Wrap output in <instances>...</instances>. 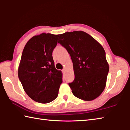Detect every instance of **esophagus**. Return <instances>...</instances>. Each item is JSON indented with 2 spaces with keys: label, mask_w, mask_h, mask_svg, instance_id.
<instances>
[{
  "label": "esophagus",
  "mask_w": 130,
  "mask_h": 130,
  "mask_svg": "<svg viewBox=\"0 0 130 130\" xmlns=\"http://www.w3.org/2000/svg\"><path fill=\"white\" fill-rule=\"evenodd\" d=\"M62 72H63V73H65V70L64 69H62Z\"/></svg>",
  "instance_id": "esophagus-1"
}]
</instances>
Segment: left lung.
I'll return each mask as SVG.
<instances>
[{
  "label": "left lung",
  "mask_w": 130,
  "mask_h": 130,
  "mask_svg": "<svg viewBox=\"0 0 130 130\" xmlns=\"http://www.w3.org/2000/svg\"><path fill=\"white\" fill-rule=\"evenodd\" d=\"M58 39L73 62L74 79L69 83L72 93L81 100L95 99L104 91L109 72L104 49L84 31L67 32Z\"/></svg>",
  "instance_id": "1"
}]
</instances>
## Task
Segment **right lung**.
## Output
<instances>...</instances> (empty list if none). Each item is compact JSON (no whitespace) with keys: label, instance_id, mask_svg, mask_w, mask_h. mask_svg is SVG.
<instances>
[{"label":"right lung","instance_id":"add662e5","mask_svg":"<svg viewBox=\"0 0 130 130\" xmlns=\"http://www.w3.org/2000/svg\"><path fill=\"white\" fill-rule=\"evenodd\" d=\"M58 37L49 33L34 36L22 54L18 77L26 93L37 102L46 104L58 96L62 73L55 68L52 53Z\"/></svg>","mask_w":130,"mask_h":130}]
</instances>
